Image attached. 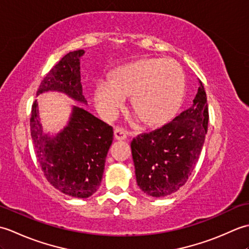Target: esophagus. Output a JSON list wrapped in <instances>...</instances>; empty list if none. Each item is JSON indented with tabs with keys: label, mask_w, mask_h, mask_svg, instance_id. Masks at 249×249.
Segmentation results:
<instances>
[{
	"label": "esophagus",
	"mask_w": 249,
	"mask_h": 249,
	"mask_svg": "<svg viewBox=\"0 0 249 249\" xmlns=\"http://www.w3.org/2000/svg\"><path fill=\"white\" fill-rule=\"evenodd\" d=\"M114 138L116 140H125L127 138V131L121 127H116L114 129Z\"/></svg>",
	"instance_id": "34e87169"
}]
</instances>
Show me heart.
Wrapping results in <instances>:
<instances>
[{
    "instance_id": "1",
    "label": "heart",
    "mask_w": 249,
    "mask_h": 249,
    "mask_svg": "<svg viewBox=\"0 0 249 249\" xmlns=\"http://www.w3.org/2000/svg\"><path fill=\"white\" fill-rule=\"evenodd\" d=\"M149 127L169 123L181 109L186 95V77L177 62L146 57L127 63L100 79L93 93L95 107L106 119L115 115L125 96Z\"/></svg>"
}]
</instances>
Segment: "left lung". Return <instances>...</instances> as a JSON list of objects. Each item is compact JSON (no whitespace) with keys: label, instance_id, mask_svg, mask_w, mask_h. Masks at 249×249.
<instances>
[{"label":"left lung","instance_id":"8db88e82","mask_svg":"<svg viewBox=\"0 0 249 249\" xmlns=\"http://www.w3.org/2000/svg\"><path fill=\"white\" fill-rule=\"evenodd\" d=\"M209 108L202 82L189 109L170 123L131 141L137 184L160 198L178 192L197 163L208 131Z\"/></svg>","mask_w":249,"mask_h":249}]
</instances>
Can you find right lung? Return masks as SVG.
Here are the masks:
<instances>
[{"label":"right lung","instance_id":"obj_1","mask_svg":"<svg viewBox=\"0 0 249 249\" xmlns=\"http://www.w3.org/2000/svg\"><path fill=\"white\" fill-rule=\"evenodd\" d=\"M83 50L70 52L47 73L36 96L60 92L75 102L88 105L80 76ZM31 136L46 178L61 193L75 198H89L102 183L105 161L113 140V128L87 110L72 106L68 123L54 136L45 134L38 103L32 106Z\"/></svg>","mask_w":249,"mask_h":249}]
</instances>
